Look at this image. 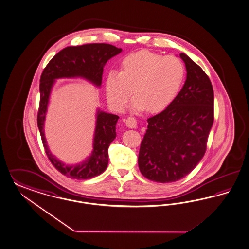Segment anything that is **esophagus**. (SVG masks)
<instances>
[{"label":"esophagus","mask_w":249,"mask_h":249,"mask_svg":"<svg viewBox=\"0 0 249 249\" xmlns=\"http://www.w3.org/2000/svg\"><path fill=\"white\" fill-rule=\"evenodd\" d=\"M126 125L129 129H135L137 127V120H135L133 117H129L126 120Z\"/></svg>","instance_id":"obj_1"}]
</instances>
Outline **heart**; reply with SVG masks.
<instances>
[{
  "mask_svg": "<svg viewBox=\"0 0 249 249\" xmlns=\"http://www.w3.org/2000/svg\"><path fill=\"white\" fill-rule=\"evenodd\" d=\"M186 75L182 60L174 56L142 51L129 54L120 63V73L111 71L106 81L108 102L122 110L133 94L132 107L159 113L166 109L180 92Z\"/></svg>",
  "mask_w": 249,
  "mask_h": 249,
  "instance_id": "1",
  "label": "heart"
}]
</instances>
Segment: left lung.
I'll list each match as a JSON object with an SVG mask.
<instances>
[{"mask_svg":"<svg viewBox=\"0 0 249 249\" xmlns=\"http://www.w3.org/2000/svg\"><path fill=\"white\" fill-rule=\"evenodd\" d=\"M187 80L175 101L149 118L138 163L149 180L170 183L192 171L205 155L214 120V94L205 71L185 53L179 54Z\"/></svg>","mask_w":249,"mask_h":249,"instance_id":"8db88e82","label":"left lung"}]
</instances>
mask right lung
Listing matches in <instances>:
<instances>
[{
  "instance_id": "right-lung-1",
  "label": "right lung",
  "mask_w": 249,
  "mask_h": 249,
  "mask_svg": "<svg viewBox=\"0 0 249 249\" xmlns=\"http://www.w3.org/2000/svg\"><path fill=\"white\" fill-rule=\"evenodd\" d=\"M121 51V49L106 43L66 47L52 58L40 76L37 127L48 158L58 171L70 178L90 179L107 169V150L116 138V124L119 116L98 110L92 155L83 163L66 165L51 153L44 134V121L52 86L55 79L63 77H83L96 86H101L105 64Z\"/></svg>"
}]
</instances>
